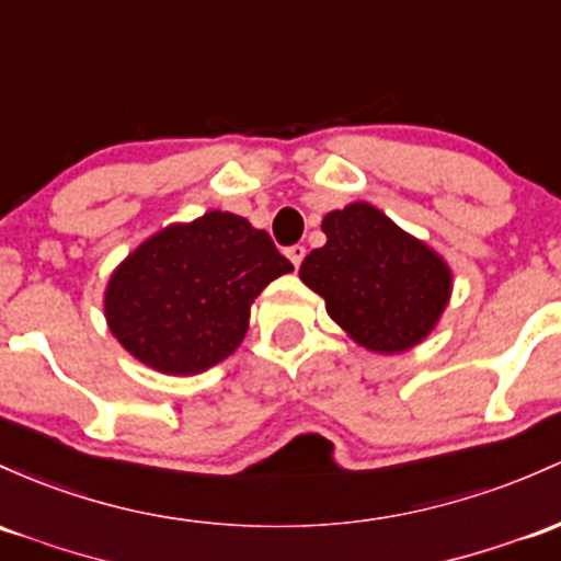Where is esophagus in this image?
I'll return each mask as SVG.
<instances>
[{"instance_id": "1", "label": "esophagus", "mask_w": 561, "mask_h": 561, "mask_svg": "<svg viewBox=\"0 0 561 561\" xmlns=\"http://www.w3.org/2000/svg\"><path fill=\"white\" fill-rule=\"evenodd\" d=\"M287 257H290L293 266L298 268L300 263H304V257H306V248H304V244H293V248H287Z\"/></svg>"}]
</instances>
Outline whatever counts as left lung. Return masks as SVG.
Segmentation results:
<instances>
[{"instance_id": "left-lung-1", "label": "left lung", "mask_w": 561, "mask_h": 561, "mask_svg": "<svg viewBox=\"0 0 561 561\" xmlns=\"http://www.w3.org/2000/svg\"><path fill=\"white\" fill-rule=\"evenodd\" d=\"M322 231L328 244L306 255L300 279L330 317L378 354L421 343L450 298L447 263L365 202L324 215Z\"/></svg>"}]
</instances>
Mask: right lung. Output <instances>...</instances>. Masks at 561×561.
<instances>
[{
  "mask_svg": "<svg viewBox=\"0 0 561 561\" xmlns=\"http://www.w3.org/2000/svg\"><path fill=\"white\" fill-rule=\"evenodd\" d=\"M287 271L266 231L213 210L153 233L114 271L108 328L153 370L196 375L242 343L250 304Z\"/></svg>",
  "mask_w": 561,
  "mask_h": 561,
  "instance_id": "1",
  "label": "right lung"
}]
</instances>
